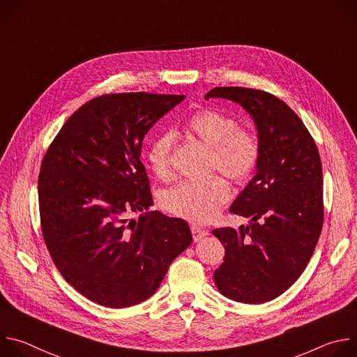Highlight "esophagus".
Instances as JSON below:
<instances>
[{"label":"esophagus","mask_w":357,"mask_h":357,"mask_svg":"<svg viewBox=\"0 0 357 357\" xmlns=\"http://www.w3.org/2000/svg\"><path fill=\"white\" fill-rule=\"evenodd\" d=\"M190 230H192V236H193V240H195V241H199V240H202L203 237L208 236V230L202 229L200 226H196V225H192V226H190Z\"/></svg>","instance_id":"1"}]
</instances>
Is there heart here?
Returning a JSON list of instances; mask_svg holds the SVG:
<instances>
[{
  "label": "heart",
  "instance_id": "1",
  "mask_svg": "<svg viewBox=\"0 0 357 357\" xmlns=\"http://www.w3.org/2000/svg\"><path fill=\"white\" fill-rule=\"evenodd\" d=\"M185 131L209 148V169L219 171L233 182L241 183L256 171L260 161V141L257 135L238 128L236 119L212 109L195 113L186 123ZM174 135L164 132L148 145L146 162L158 179L168 182L172 171ZM230 186L222 176L203 181H185L168 189L161 199L162 208L176 218L193 223H206L216 218L230 199Z\"/></svg>",
  "mask_w": 357,
  "mask_h": 357
}]
</instances>
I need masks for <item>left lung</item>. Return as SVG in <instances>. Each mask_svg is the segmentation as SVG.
Listing matches in <instances>:
<instances>
[{
	"mask_svg": "<svg viewBox=\"0 0 357 357\" xmlns=\"http://www.w3.org/2000/svg\"><path fill=\"white\" fill-rule=\"evenodd\" d=\"M238 103L254 120L257 174L230 212L247 226L216 229L225 261L215 271L218 289L244 303H263L285 292L310 263L324 223L322 164L314 138L278 97L247 87H215L205 98Z\"/></svg>",
	"mask_w": 357,
	"mask_h": 357,
	"instance_id": "1",
	"label": "left lung"
}]
</instances>
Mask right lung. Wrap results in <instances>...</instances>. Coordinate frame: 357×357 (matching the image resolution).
Masks as SVG:
<instances>
[{
  "instance_id": "right-lung-1",
  "label": "right lung",
  "mask_w": 357,
  "mask_h": 357,
  "mask_svg": "<svg viewBox=\"0 0 357 357\" xmlns=\"http://www.w3.org/2000/svg\"><path fill=\"white\" fill-rule=\"evenodd\" d=\"M185 98L116 93L77 109L49 145L38 179L45 244L62 277L109 308L154 294L192 243L183 219L154 205L139 155L145 134Z\"/></svg>"
}]
</instances>
